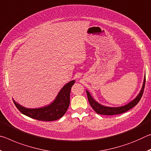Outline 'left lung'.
Returning a JSON list of instances; mask_svg holds the SVG:
<instances>
[{
    "instance_id": "obj_1",
    "label": "left lung",
    "mask_w": 151,
    "mask_h": 151,
    "mask_svg": "<svg viewBox=\"0 0 151 151\" xmlns=\"http://www.w3.org/2000/svg\"><path fill=\"white\" fill-rule=\"evenodd\" d=\"M145 81H146V78H145L142 88L141 89V91H140V93L139 94V95H138L133 101H131V103H129V104H127L123 106L107 107V106L101 105L100 104H99L97 102H96L93 98H92L90 93L86 91V94H87L89 104H90V105L92 106V108L93 109L94 111H95L96 113L100 114H103V115H114V114H119L123 113V112H127L129 111V110L133 108L134 106H136L137 104L139 103V102L140 101V99H141V97L142 96L143 92H144V88L145 86Z\"/></svg>"
}]
</instances>
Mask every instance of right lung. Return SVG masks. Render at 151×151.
<instances>
[{
	"label": "right lung",
	"mask_w": 151,
	"mask_h": 151,
	"mask_svg": "<svg viewBox=\"0 0 151 151\" xmlns=\"http://www.w3.org/2000/svg\"><path fill=\"white\" fill-rule=\"evenodd\" d=\"M75 83L72 81L63 86L52 104L43 108L30 109L20 106L13 101L19 111L24 115L42 121H53L60 119L69 106L71 87Z\"/></svg>",
	"instance_id": "right-lung-1"
}]
</instances>
